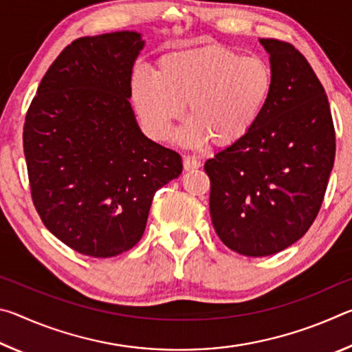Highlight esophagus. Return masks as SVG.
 Segmentation results:
<instances>
[{
  "label": "esophagus",
  "mask_w": 352,
  "mask_h": 352,
  "mask_svg": "<svg viewBox=\"0 0 352 352\" xmlns=\"http://www.w3.org/2000/svg\"><path fill=\"white\" fill-rule=\"evenodd\" d=\"M201 166V163H200V160H197L195 157H184L183 158V168H184V170H195V169H199Z\"/></svg>",
  "instance_id": "esophagus-1"
}]
</instances>
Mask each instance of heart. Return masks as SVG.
<instances>
[{
	"mask_svg": "<svg viewBox=\"0 0 352 352\" xmlns=\"http://www.w3.org/2000/svg\"><path fill=\"white\" fill-rule=\"evenodd\" d=\"M272 90L269 63L220 45L168 52L160 57L155 74L136 69L132 77L136 115L153 138H170L188 104L192 118L178 133L188 147L210 140L228 147L247 138L269 105Z\"/></svg>",
	"mask_w": 352,
	"mask_h": 352,
	"instance_id": "obj_1",
	"label": "heart"
}]
</instances>
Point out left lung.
<instances>
[{"label": "left lung", "instance_id": "1", "mask_svg": "<svg viewBox=\"0 0 352 352\" xmlns=\"http://www.w3.org/2000/svg\"><path fill=\"white\" fill-rule=\"evenodd\" d=\"M259 43L273 71L269 105L247 138L205 163L214 230L226 247L253 258L306 234L336 158L329 102L311 65L285 41Z\"/></svg>", "mask_w": 352, "mask_h": 352}]
</instances>
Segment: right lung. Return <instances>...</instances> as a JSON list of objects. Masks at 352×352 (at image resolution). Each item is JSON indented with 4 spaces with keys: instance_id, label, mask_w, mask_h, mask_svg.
<instances>
[{
    "instance_id": "right-lung-1",
    "label": "right lung",
    "mask_w": 352,
    "mask_h": 352,
    "mask_svg": "<svg viewBox=\"0 0 352 352\" xmlns=\"http://www.w3.org/2000/svg\"><path fill=\"white\" fill-rule=\"evenodd\" d=\"M144 43L135 31L74 40L41 79L23 129L35 210L93 258L135 247L155 192L183 170L180 155L141 132L129 100Z\"/></svg>"
}]
</instances>
